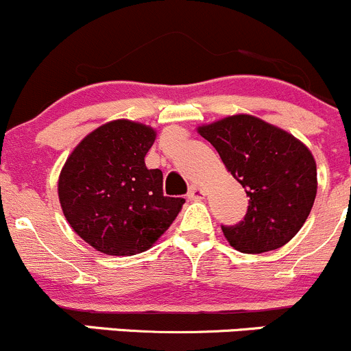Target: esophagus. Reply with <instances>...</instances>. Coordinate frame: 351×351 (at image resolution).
<instances>
[{"instance_id":"1","label":"esophagus","mask_w":351,"mask_h":351,"mask_svg":"<svg viewBox=\"0 0 351 351\" xmlns=\"http://www.w3.org/2000/svg\"><path fill=\"white\" fill-rule=\"evenodd\" d=\"M204 195H205V190H202L200 186H197V185L190 186L189 193H186V197L193 198V200H197V198H204Z\"/></svg>"}]
</instances>
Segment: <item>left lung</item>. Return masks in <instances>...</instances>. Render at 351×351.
Instances as JSON below:
<instances>
[{"label": "left lung", "instance_id": "8db88e82", "mask_svg": "<svg viewBox=\"0 0 351 351\" xmlns=\"http://www.w3.org/2000/svg\"><path fill=\"white\" fill-rule=\"evenodd\" d=\"M228 171L250 197L241 222L222 226L241 253H265L287 244L313 208L317 171L311 151L285 130L251 115H232L198 127Z\"/></svg>", "mask_w": 351, "mask_h": 351}]
</instances>
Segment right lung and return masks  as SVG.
Listing matches in <instances>:
<instances>
[{
	"instance_id": "right-lung-1",
	"label": "right lung",
	"mask_w": 351,
	"mask_h": 351,
	"mask_svg": "<svg viewBox=\"0 0 351 351\" xmlns=\"http://www.w3.org/2000/svg\"><path fill=\"white\" fill-rule=\"evenodd\" d=\"M154 139L151 127L113 120L88 134L67 158L59 202L74 232L97 251L143 253L185 204V198L165 197L161 169L146 168Z\"/></svg>"
}]
</instances>
